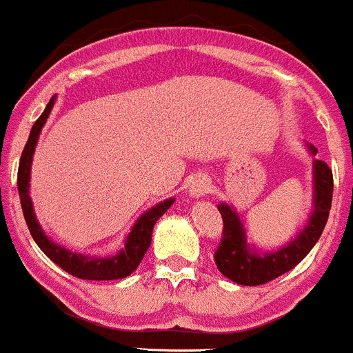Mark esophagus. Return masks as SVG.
I'll use <instances>...</instances> for the list:
<instances>
[{"mask_svg":"<svg viewBox=\"0 0 353 353\" xmlns=\"http://www.w3.org/2000/svg\"><path fill=\"white\" fill-rule=\"evenodd\" d=\"M209 188H210V182L205 174H198L196 179L191 182V188H189V191H191L192 196L198 198V196H203V194H207V192H209Z\"/></svg>","mask_w":353,"mask_h":353,"instance_id":"esophagus-1","label":"esophagus"}]
</instances>
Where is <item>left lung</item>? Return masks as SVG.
<instances>
[{
	"instance_id": "1",
	"label": "left lung",
	"mask_w": 353,
	"mask_h": 353,
	"mask_svg": "<svg viewBox=\"0 0 353 353\" xmlns=\"http://www.w3.org/2000/svg\"><path fill=\"white\" fill-rule=\"evenodd\" d=\"M311 153L316 155L318 150L311 146ZM332 170L327 162L314 161V210L311 219L296 239L266 255H259L246 245L245 228L236 210L221 203L218 209L223 218V236L218 250L214 252V263L218 270L241 285L268 284L284 275L285 271L293 270L320 239L332 205Z\"/></svg>"
}]
</instances>
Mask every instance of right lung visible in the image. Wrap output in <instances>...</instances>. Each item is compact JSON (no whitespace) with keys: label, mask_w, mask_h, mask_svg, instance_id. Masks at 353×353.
Segmentation results:
<instances>
[{"label":"right lung","mask_w":353,"mask_h":353,"mask_svg":"<svg viewBox=\"0 0 353 353\" xmlns=\"http://www.w3.org/2000/svg\"><path fill=\"white\" fill-rule=\"evenodd\" d=\"M53 101L55 98L50 99V103L46 105L44 112L41 114L37 121L33 123L30 137L25 144V150L21 153L19 161V170H17V189H19V200L21 207H23V214H25L26 225L32 234L33 241L37 243L39 248L48 255L55 264H59L64 271H68L69 275L78 276L83 280H117L125 279V276L132 275L139 263L143 261L146 250L150 248L152 243V232L155 227L157 219L161 218L165 210L170 209L171 203L174 200H165L148 212H144L137 223L134 225L132 232L128 234L125 248L114 257L107 259H92L85 257V255H78L74 252L62 248V246L55 245L53 241L48 239V236L42 232L41 225H39L35 214H33L32 200L28 194V185H30V168H32V159L33 152H35V144H37L39 134L41 128L46 123L48 116H50L51 108H53Z\"/></svg>","instance_id":"1"}]
</instances>
